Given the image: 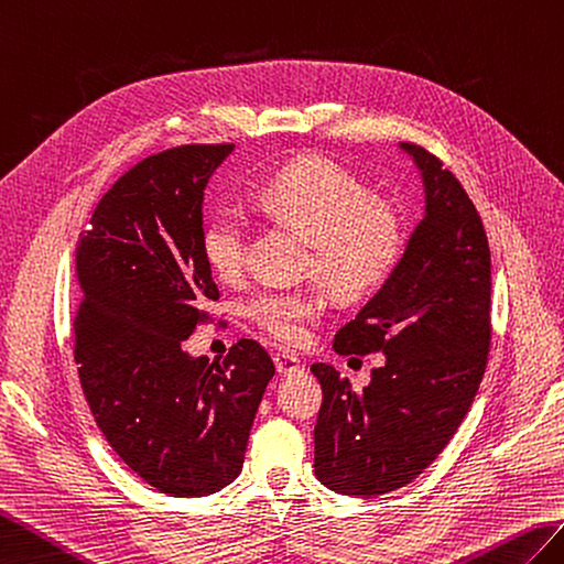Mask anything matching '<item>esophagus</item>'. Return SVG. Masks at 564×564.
Instances as JSON below:
<instances>
[{"label":"esophagus","mask_w":564,"mask_h":564,"mask_svg":"<svg viewBox=\"0 0 564 564\" xmlns=\"http://www.w3.org/2000/svg\"><path fill=\"white\" fill-rule=\"evenodd\" d=\"M272 359H274V367H278V373H282V377H294V373L304 371V365L294 355L278 352Z\"/></svg>","instance_id":"obj_1"}]
</instances>
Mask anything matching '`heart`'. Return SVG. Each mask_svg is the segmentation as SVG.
<instances>
[{
	"mask_svg": "<svg viewBox=\"0 0 564 564\" xmlns=\"http://www.w3.org/2000/svg\"><path fill=\"white\" fill-rule=\"evenodd\" d=\"M256 203L262 215L286 224L308 243L306 268L343 299L369 296L383 286L405 250V221L395 205L328 156H304L260 183ZM250 224L239 207H219L203 227V256L219 280H239L246 268ZM323 311L316 286L258 290L243 314L284 345L306 337V323Z\"/></svg>",
	"mask_w": 564,
	"mask_h": 564,
	"instance_id": "b5f03b06",
	"label": "heart"
}]
</instances>
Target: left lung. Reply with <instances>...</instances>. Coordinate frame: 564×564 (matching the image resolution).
<instances>
[{
  "instance_id": "left-lung-1",
  "label": "left lung",
  "mask_w": 564,
  "mask_h": 564,
  "mask_svg": "<svg viewBox=\"0 0 564 564\" xmlns=\"http://www.w3.org/2000/svg\"><path fill=\"white\" fill-rule=\"evenodd\" d=\"M400 149L422 173L424 217L391 278L333 340L337 355L383 352V365L361 391L330 365L311 367L323 388L316 478L352 497L405 487L444 452L478 393L492 337L478 209L427 149Z\"/></svg>"
}]
</instances>
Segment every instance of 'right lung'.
Returning <instances> with one entry per match:
<instances>
[{"mask_svg":"<svg viewBox=\"0 0 564 564\" xmlns=\"http://www.w3.org/2000/svg\"><path fill=\"white\" fill-rule=\"evenodd\" d=\"M234 144L147 156L96 205L77 246L74 361L91 415L144 482L205 497L241 473L256 412L274 377L265 347L239 340L224 361L183 340L219 290L203 256V199Z\"/></svg>","mask_w":564,"mask_h":564,"instance_id":"1","label":"right lung"}]
</instances>
